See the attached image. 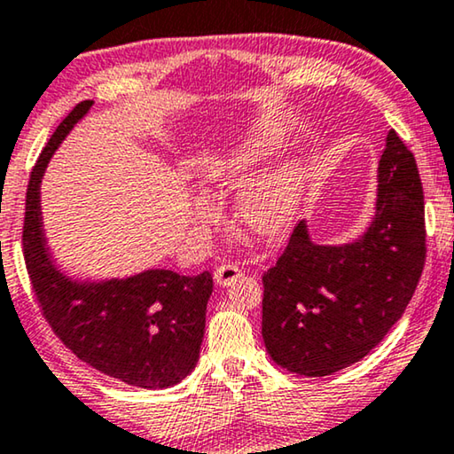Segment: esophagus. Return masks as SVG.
I'll use <instances>...</instances> for the list:
<instances>
[{
	"instance_id": "esophagus-1",
	"label": "esophagus",
	"mask_w": 454,
	"mask_h": 454,
	"mask_svg": "<svg viewBox=\"0 0 454 454\" xmlns=\"http://www.w3.org/2000/svg\"><path fill=\"white\" fill-rule=\"evenodd\" d=\"M242 278V271L239 270V267L236 265H230V263H226V265H220L218 270L214 271V279H215V284H220V286H232V284H236L239 282V279Z\"/></svg>"
}]
</instances>
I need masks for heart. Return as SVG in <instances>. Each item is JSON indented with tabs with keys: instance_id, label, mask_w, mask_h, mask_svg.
Returning a JSON list of instances; mask_svg holds the SVG:
<instances>
[{
	"instance_id": "1",
	"label": "heart",
	"mask_w": 454,
	"mask_h": 454,
	"mask_svg": "<svg viewBox=\"0 0 454 454\" xmlns=\"http://www.w3.org/2000/svg\"><path fill=\"white\" fill-rule=\"evenodd\" d=\"M284 145V137L265 131L222 160L212 170L214 181H247ZM309 183V162L290 160L242 191L236 201V218L261 239H276L296 220Z\"/></svg>"
}]
</instances>
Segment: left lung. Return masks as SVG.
Here are the masks:
<instances>
[{
  "instance_id": "8db88e82",
  "label": "left lung",
  "mask_w": 454,
  "mask_h": 454,
  "mask_svg": "<svg viewBox=\"0 0 454 454\" xmlns=\"http://www.w3.org/2000/svg\"><path fill=\"white\" fill-rule=\"evenodd\" d=\"M374 218L346 245H317L302 220L263 276L261 333L294 374L327 376L385 340L416 292L426 261L424 189L393 129L376 172Z\"/></svg>"
}]
</instances>
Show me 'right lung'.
<instances>
[{"label": "right lung", "mask_w": 454, "mask_h": 454, "mask_svg": "<svg viewBox=\"0 0 454 454\" xmlns=\"http://www.w3.org/2000/svg\"><path fill=\"white\" fill-rule=\"evenodd\" d=\"M80 102L38 156L27 191L24 261L38 304L55 335L98 372L142 388H168L200 360L212 273L181 276L145 270L129 278L75 279L55 265L41 212L44 168L59 144L86 117Z\"/></svg>", "instance_id": "add662e5"}]
</instances>
